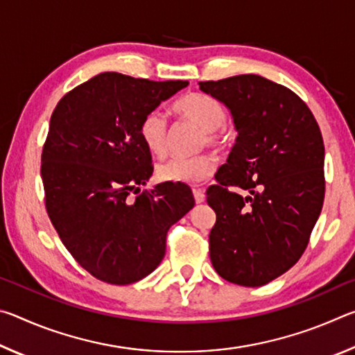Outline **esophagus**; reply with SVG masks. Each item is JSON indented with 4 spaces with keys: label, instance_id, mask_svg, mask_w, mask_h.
Returning <instances> with one entry per match:
<instances>
[{
    "label": "esophagus",
    "instance_id": "esophagus-1",
    "mask_svg": "<svg viewBox=\"0 0 355 355\" xmlns=\"http://www.w3.org/2000/svg\"><path fill=\"white\" fill-rule=\"evenodd\" d=\"M192 194H194L196 203H202L205 200V192H203V189H192Z\"/></svg>",
    "mask_w": 355,
    "mask_h": 355
}]
</instances>
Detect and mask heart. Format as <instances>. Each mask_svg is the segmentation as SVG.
Instances as JSON below:
<instances>
[{
  "label": "heart",
  "mask_w": 355,
  "mask_h": 355,
  "mask_svg": "<svg viewBox=\"0 0 355 355\" xmlns=\"http://www.w3.org/2000/svg\"><path fill=\"white\" fill-rule=\"evenodd\" d=\"M172 110L180 117L196 123L202 130L200 146L224 148L228 144L225 128V107L219 100L202 92H189L173 103ZM139 136L150 153L163 158L169 146L167 120L159 111H152L142 117ZM216 171V159L211 155L202 153L191 158H172L156 167L158 178L163 182L197 184L205 182Z\"/></svg>",
  "instance_id": "heart-1"
}]
</instances>
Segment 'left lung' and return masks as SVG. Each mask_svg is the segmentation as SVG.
Returning <instances> with one entry per match:
<instances>
[{
  "mask_svg": "<svg viewBox=\"0 0 355 355\" xmlns=\"http://www.w3.org/2000/svg\"><path fill=\"white\" fill-rule=\"evenodd\" d=\"M199 86L227 105L238 131L227 164L207 189L216 213L209 258L222 279L261 286L297 263L321 214L320 125L299 95L260 75Z\"/></svg>",
  "mask_w": 355,
  "mask_h": 355,
  "instance_id": "left-lung-1",
  "label": "left lung"
}]
</instances>
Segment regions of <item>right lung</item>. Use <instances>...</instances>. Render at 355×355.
Returning <instances> with one entry per match:
<instances>
[{
    "mask_svg": "<svg viewBox=\"0 0 355 355\" xmlns=\"http://www.w3.org/2000/svg\"><path fill=\"white\" fill-rule=\"evenodd\" d=\"M188 81H150L105 71L59 100L42 150L45 208L81 268L111 285L148 275L166 254V236L194 207L191 189L158 184L139 123Z\"/></svg>",
    "mask_w": 355,
    "mask_h": 355,
    "instance_id": "1",
    "label": "right lung"
}]
</instances>
